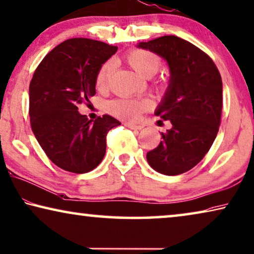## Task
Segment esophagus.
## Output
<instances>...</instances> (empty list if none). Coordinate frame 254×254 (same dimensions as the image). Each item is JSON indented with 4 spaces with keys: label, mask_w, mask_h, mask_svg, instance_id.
Masks as SVG:
<instances>
[{
    "label": "esophagus",
    "mask_w": 254,
    "mask_h": 254,
    "mask_svg": "<svg viewBox=\"0 0 254 254\" xmlns=\"http://www.w3.org/2000/svg\"><path fill=\"white\" fill-rule=\"evenodd\" d=\"M124 126L128 128H132V130H141L142 128L141 126H135V124H131V123H124Z\"/></svg>",
    "instance_id": "obj_1"
}]
</instances>
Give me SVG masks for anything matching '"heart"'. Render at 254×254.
<instances>
[{"label": "heart", "mask_w": 254, "mask_h": 254, "mask_svg": "<svg viewBox=\"0 0 254 254\" xmlns=\"http://www.w3.org/2000/svg\"><path fill=\"white\" fill-rule=\"evenodd\" d=\"M127 63L144 78H151L160 67V59L154 52L143 50V48H134L124 56ZM113 71L112 62H104L96 73V87L99 90H105L110 82ZM152 100L149 98H119L108 104V110L116 118L126 121L138 120L141 113L147 112L152 107Z\"/></svg>", "instance_id": "heart-1"}]
</instances>
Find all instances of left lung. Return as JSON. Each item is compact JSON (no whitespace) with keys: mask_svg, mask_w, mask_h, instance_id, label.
Returning a JSON list of instances; mask_svg holds the SVG:
<instances>
[{"mask_svg":"<svg viewBox=\"0 0 254 254\" xmlns=\"http://www.w3.org/2000/svg\"><path fill=\"white\" fill-rule=\"evenodd\" d=\"M139 47L165 59L171 81L155 114L171 121L172 127L162 132L163 140L147 152L156 172L180 175L201 162L218 133L223 108V82L210 56L188 40L163 36Z\"/></svg>","mask_w":254,"mask_h":254,"instance_id":"1","label":"left lung"}]
</instances>
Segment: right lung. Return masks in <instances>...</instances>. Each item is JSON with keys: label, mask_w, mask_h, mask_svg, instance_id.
<instances>
[{"label": "right lung", "mask_w": 254, "mask_h": 254, "mask_svg": "<svg viewBox=\"0 0 254 254\" xmlns=\"http://www.w3.org/2000/svg\"><path fill=\"white\" fill-rule=\"evenodd\" d=\"M118 47L89 38H71L53 48L35 70L29 86L30 126L56 166L83 174L106 152V135L120 121L111 115L94 122L78 105L96 94V73Z\"/></svg>", "instance_id": "1"}]
</instances>
